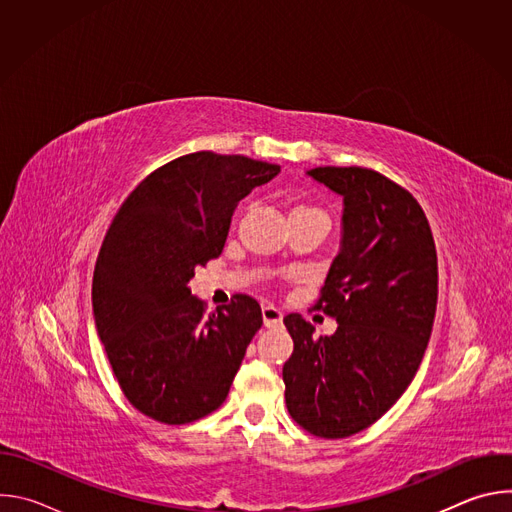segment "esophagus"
Listing matches in <instances>:
<instances>
[{
    "label": "esophagus",
    "instance_id": "obj_1",
    "mask_svg": "<svg viewBox=\"0 0 512 512\" xmlns=\"http://www.w3.org/2000/svg\"><path fill=\"white\" fill-rule=\"evenodd\" d=\"M261 314H263V324L267 326V328H273V326H279L281 324V312L275 308V306H263V310H261Z\"/></svg>",
    "mask_w": 512,
    "mask_h": 512
}]
</instances>
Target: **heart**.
Instances as JSON below:
<instances>
[{
    "mask_svg": "<svg viewBox=\"0 0 512 512\" xmlns=\"http://www.w3.org/2000/svg\"><path fill=\"white\" fill-rule=\"evenodd\" d=\"M322 212L320 208H316V206H298V208H294V212Z\"/></svg>",
    "mask_w": 512,
    "mask_h": 512,
    "instance_id": "1",
    "label": "heart"
}]
</instances>
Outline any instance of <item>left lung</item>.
Returning a JSON list of instances; mask_svg holds the SVG:
<instances>
[{
    "label": "left lung",
    "instance_id": "8db88e82",
    "mask_svg": "<svg viewBox=\"0 0 512 512\" xmlns=\"http://www.w3.org/2000/svg\"><path fill=\"white\" fill-rule=\"evenodd\" d=\"M316 182L342 196V241L314 310L332 336L314 338L300 314L283 324L285 405L306 431L338 440L373 425L405 393L425 354L437 304L435 243L419 202L367 168L320 166Z\"/></svg>",
    "mask_w": 512,
    "mask_h": 512
}]
</instances>
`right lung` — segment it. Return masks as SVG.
I'll list each match as a JSON object with an SVG mask.
<instances>
[{
    "mask_svg": "<svg viewBox=\"0 0 512 512\" xmlns=\"http://www.w3.org/2000/svg\"><path fill=\"white\" fill-rule=\"evenodd\" d=\"M277 164L196 152L145 178L121 204L93 275V314L129 403L182 425L223 405L261 308L239 294L204 314L188 281L223 253L237 204Z\"/></svg>",
    "mask_w": 512,
    "mask_h": 512,
    "instance_id": "right-lung-1",
    "label": "right lung"
}]
</instances>
